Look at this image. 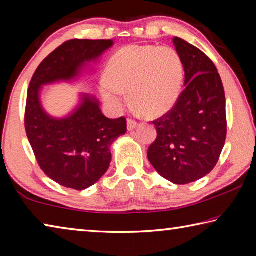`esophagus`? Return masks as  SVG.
I'll return each mask as SVG.
<instances>
[{
    "mask_svg": "<svg viewBox=\"0 0 256 256\" xmlns=\"http://www.w3.org/2000/svg\"><path fill=\"white\" fill-rule=\"evenodd\" d=\"M136 125H138V123L136 122V120H128V131H133V130L136 128Z\"/></svg>",
    "mask_w": 256,
    "mask_h": 256,
    "instance_id": "esophagus-1",
    "label": "esophagus"
}]
</instances>
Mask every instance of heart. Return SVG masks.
Here are the masks:
<instances>
[{"instance_id":"1","label":"heart","mask_w":256,"mask_h":256,"mask_svg":"<svg viewBox=\"0 0 256 256\" xmlns=\"http://www.w3.org/2000/svg\"><path fill=\"white\" fill-rule=\"evenodd\" d=\"M184 80L180 55L170 46H128L120 50L107 66L102 96L114 110L128 102L150 118L170 112L178 99Z\"/></svg>"}]
</instances>
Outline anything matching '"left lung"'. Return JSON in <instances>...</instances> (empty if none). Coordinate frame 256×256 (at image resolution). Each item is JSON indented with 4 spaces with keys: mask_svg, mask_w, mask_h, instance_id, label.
<instances>
[{
    "mask_svg": "<svg viewBox=\"0 0 256 256\" xmlns=\"http://www.w3.org/2000/svg\"><path fill=\"white\" fill-rule=\"evenodd\" d=\"M185 71V89L175 106L156 120L157 138L148 159L160 176L188 184L206 176L226 141V97L214 62L196 46L172 40Z\"/></svg>",
    "mask_w": 256,
    "mask_h": 256,
    "instance_id": "obj_1",
    "label": "left lung"
}]
</instances>
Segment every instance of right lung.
Wrapping results in <instances>:
<instances>
[{"instance_id":"obj_1","label":"right lung","mask_w":256,"mask_h":256,"mask_svg":"<svg viewBox=\"0 0 256 256\" xmlns=\"http://www.w3.org/2000/svg\"><path fill=\"white\" fill-rule=\"evenodd\" d=\"M112 45V40L66 42L42 60L30 81L24 114L28 140L42 172L64 188L82 190L102 178L112 160L110 146L126 133V120L107 118L89 94H80L66 118H53L42 105L40 90L78 80Z\"/></svg>"}]
</instances>
